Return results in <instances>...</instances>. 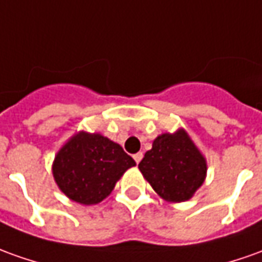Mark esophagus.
<instances>
[{"mask_svg":"<svg viewBox=\"0 0 262 262\" xmlns=\"http://www.w3.org/2000/svg\"><path fill=\"white\" fill-rule=\"evenodd\" d=\"M133 157H134L135 162L138 164V162H140L142 160V152H137V154H134V155H133Z\"/></svg>","mask_w":262,"mask_h":262,"instance_id":"esophagus-1","label":"esophagus"}]
</instances>
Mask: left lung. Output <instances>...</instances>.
<instances>
[{
	"label": "left lung",
	"instance_id": "8db88e82",
	"mask_svg": "<svg viewBox=\"0 0 262 262\" xmlns=\"http://www.w3.org/2000/svg\"><path fill=\"white\" fill-rule=\"evenodd\" d=\"M138 168L158 195L183 203L195 194L207 177V161L185 129L158 135Z\"/></svg>",
	"mask_w": 262,
	"mask_h": 262
}]
</instances>
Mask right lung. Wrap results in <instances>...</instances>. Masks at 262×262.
<instances>
[{
  "instance_id": "add662e5",
  "label": "right lung",
  "mask_w": 262,
  "mask_h": 262,
  "mask_svg": "<svg viewBox=\"0 0 262 262\" xmlns=\"http://www.w3.org/2000/svg\"><path fill=\"white\" fill-rule=\"evenodd\" d=\"M134 165L120 144L101 134L79 131L57 152L52 176L70 200L93 205L107 198L122 174Z\"/></svg>"
}]
</instances>
